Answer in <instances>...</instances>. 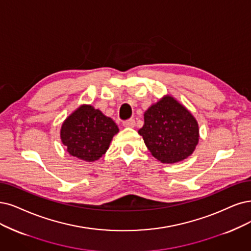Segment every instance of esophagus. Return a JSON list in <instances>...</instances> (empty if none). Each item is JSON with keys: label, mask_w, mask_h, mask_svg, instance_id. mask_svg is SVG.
I'll return each instance as SVG.
<instances>
[{"label": "esophagus", "mask_w": 251, "mask_h": 251, "mask_svg": "<svg viewBox=\"0 0 251 251\" xmlns=\"http://www.w3.org/2000/svg\"><path fill=\"white\" fill-rule=\"evenodd\" d=\"M123 126L125 127H130L133 128L135 126V121L133 119H129L126 121H123Z\"/></svg>", "instance_id": "esophagus-1"}]
</instances>
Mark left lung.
<instances>
[{"label":"left lung","mask_w":251,"mask_h":251,"mask_svg":"<svg viewBox=\"0 0 251 251\" xmlns=\"http://www.w3.org/2000/svg\"><path fill=\"white\" fill-rule=\"evenodd\" d=\"M138 130L151 154L162 163L186 159L199 143L197 120L179 102L165 96L146 110Z\"/></svg>","instance_id":"1"}]
</instances>
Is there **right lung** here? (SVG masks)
<instances>
[{
	"label": "right lung",
	"mask_w": 251,
	"mask_h": 251,
	"mask_svg": "<svg viewBox=\"0 0 251 251\" xmlns=\"http://www.w3.org/2000/svg\"><path fill=\"white\" fill-rule=\"evenodd\" d=\"M118 132L119 128L110 118L91 105H81L65 120L61 140L70 155L90 162L105 154Z\"/></svg>",
	"instance_id": "1"
}]
</instances>
